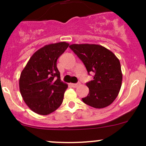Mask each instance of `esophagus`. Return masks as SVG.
<instances>
[{"instance_id": "1", "label": "esophagus", "mask_w": 146, "mask_h": 146, "mask_svg": "<svg viewBox=\"0 0 146 146\" xmlns=\"http://www.w3.org/2000/svg\"><path fill=\"white\" fill-rule=\"evenodd\" d=\"M80 82H78V83H71L70 85H71V86L73 87V88H77L78 86L80 85Z\"/></svg>"}]
</instances>
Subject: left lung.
<instances>
[{"label":"left lung","mask_w":146,"mask_h":146,"mask_svg":"<svg viewBox=\"0 0 146 146\" xmlns=\"http://www.w3.org/2000/svg\"><path fill=\"white\" fill-rule=\"evenodd\" d=\"M70 48L85 64L88 73H95L93 80L86 84L88 96L82 101L96 109L108 107L120 91L122 72L119 58L105 47L95 44H73Z\"/></svg>","instance_id":"8db88e82"}]
</instances>
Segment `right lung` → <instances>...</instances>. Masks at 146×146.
Returning a JSON list of instances; mask_svg holds the SVG:
<instances>
[{
	"label": "right lung",
	"mask_w": 146,
	"mask_h": 146,
	"mask_svg": "<svg viewBox=\"0 0 146 146\" xmlns=\"http://www.w3.org/2000/svg\"><path fill=\"white\" fill-rule=\"evenodd\" d=\"M68 46L61 42L42 47L30 57L20 74V94L36 114L48 115L62 104L68 85L61 80L56 62Z\"/></svg>",
	"instance_id": "1"
}]
</instances>
